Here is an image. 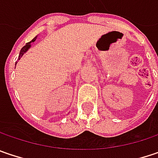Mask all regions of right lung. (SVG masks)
Segmentation results:
<instances>
[{"mask_svg": "<svg viewBox=\"0 0 158 158\" xmlns=\"http://www.w3.org/2000/svg\"><path fill=\"white\" fill-rule=\"evenodd\" d=\"M36 37H37V36H35V38H33L32 41H30L29 43H27V44H26V45L24 46L23 48H22V49L20 50V52H19V59H20V58H21V57L23 56L24 53H26L28 51V49H29V48L31 47V43L35 42V41L36 40ZM16 64H17V62H16Z\"/></svg>", "mask_w": 158, "mask_h": 158, "instance_id": "1", "label": "right lung"}]
</instances>
